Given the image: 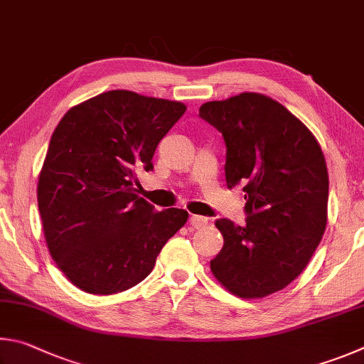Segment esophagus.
<instances>
[{"mask_svg":"<svg viewBox=\"0 0 364 364\" xmlns=\"http://www.w3.org/2000/svg\"><path fill=\"white\" fill-rule=\"evenodd\" d=\"M190 225L196 228V230H201V228H205L208 225V219L203 218V215H192V218H190Z\"/></svg>","mask_w":364,"mask_h":364,"instance_id":"34e87169","label":"esophagus"}]
</instances>
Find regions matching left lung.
I'll use <instances>...</instances> for the list:
<instances>
[{"instance_id":"obj_1","label":"left lung","mask_w":364,"mask_h":364,"mask_svg":"<svg viewBox=\"0 0 364 364\" xmlns=\"http://www.w3.org/2000/svg\"><path fill=\"white\" fill-rule=\"evenodd\" d=\"M200 117L224 136L227 186H243L247 213L245 227L215 220L224 247L211 272L235 296L267 297L301 275L323 238L326 159L314 132L269 95L206 102Z\"/></svg>"}]
</instances>
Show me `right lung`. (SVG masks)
<instances>
[{"label":"right lung","mask_w":364,"mask_h":364,"mask_svg":"<svg viewBox=\"0 0 364 364\" xmlns=\"http://www.w3.org/2000/svg\"><path fill=\"white\" fill-rule=\"evenodd\" d=\"M187 105L126 89L75 105L53 132L38 177V209L50 257L76 288L117 294L150 275L188 213L155 211L137 195V171Z\"/></svg>","instance_id":"right-lung-1"}]
</instances>
